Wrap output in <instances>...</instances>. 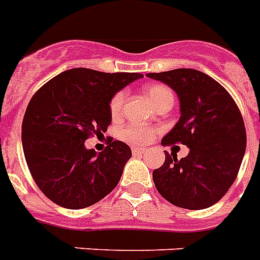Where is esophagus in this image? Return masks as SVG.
Masks as SVG:
<instances>
[{
  "mask_svg": "<svg viewBox=\"0 0 260 260\" xmlns=\"http://www.w3.org/2000/svg\"><path fill=\"white\" fill-rule=\"evenodd\" d=\"M145 152H147V149L143 148V147H134V148H132V153H134V155H143Z\"/></svg>",
  "mask_w": 260,
  "mask_h": 260,
  "instance_id": "esophagus-1",
  "label": "esophagus"
}]
</instances>
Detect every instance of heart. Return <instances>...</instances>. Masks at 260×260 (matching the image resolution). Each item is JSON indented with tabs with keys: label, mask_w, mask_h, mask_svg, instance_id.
Wrapping results in <instances>:
<instances>
[{
	"label": "heart",
	"mask_w": 260,
	"mask_h": 260,
	"mask_svg": "<svg viewBox=\"0 0 260 260\" xmlns=\"http://www.w3.org/2000/svg\"><path fill=\"white\" fill-rule=\"evenodd\" d=\"M145 94L148 97V100L151 101L153 107H157L166 100H174V94L167 86L160 85V84H153V85H148L145 88ZM124 100H125V93L124 92H119L115 96L112 97L111 104H109V109H111V115L113 117L121 113L123 111ZM153 135V131L147 126L140 125H128L121 131V137L124 140L129 141L132 144H143L145 141H148Z\"/></svg>",
	"instance_id": "obj_1"
}]
</instances>
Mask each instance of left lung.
<instances>
[{
  "label": "left lung",
  "mask_w": 260,
  "mask_h": 260,
  "mask_svg": "<svg viewBox=\"0 0 260 260\" xmlns=\"http://www.w3.org/2000/svg\"><path fill=\"white\" fill-rule=\"evenodd\" d=\"M178 94L180 117L161 144L189 149L178 159L164 151L166 161L153 171L156 189L174 206L203 210L223 198L235 181L246 152V128L239 108L214 79L195 69L147 73Z\"/></svg>",
  "instance_id": "8db88e82"
}]
</instances>
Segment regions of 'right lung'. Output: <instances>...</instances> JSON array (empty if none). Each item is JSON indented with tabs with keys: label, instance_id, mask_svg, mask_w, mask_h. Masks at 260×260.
Instances as JSON below:
<instances>
[{
	"label": "right lung",
	"instance_id": "obj_1",
	"mask_svg": "<svg viewBox=\"0 0 260 260\" xmlns=\"http://www.w3.org/2000/svg\"><path fill=\"white\" fill-rule=\"evenodd\" d=\"M140 73L73 68L41 86L27 104L22 149L36 184L58 206L81 210L115 188L132 156L123 141L100 153L85 147L90 135L112 123V97L141 79Z\"/></svg>",
	"mask_w": 260,
	"mask_h": 260
}]
</instances>
